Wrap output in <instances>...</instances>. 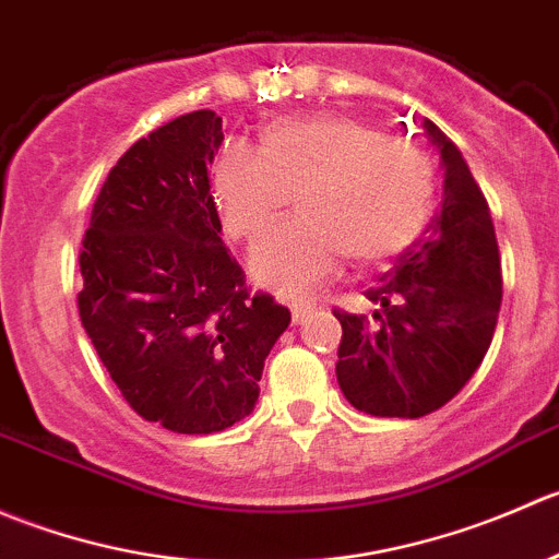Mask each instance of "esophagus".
<instances>
[{"label":"esophagus","mask_w":559,"mask_h":559,"mask_svg":"<svg viewBox=\"0 0 559 559\" xmlns=\"http://www.w3.org/2000/svg\"><path fill=\"white\" fill-rule=\"evenodd\" d=\"M312 312H314V309H312V304H309V301H296V304H290V314H293V323H296V325L307 323L309 314H312Z\"/></svg>","instance_id":"1"}]
</instances>
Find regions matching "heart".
I'll list each match as a JSON object with an SVG mask.
<instances>
[{"label": "heart", "mask_w": 559, "mask_h": 559, "mask_svg": "<svg viewBox=\"0 0 559 559\" xmlns=\"http://www.w3.org/2000/svg\"><path fill=\"white\" fill-rule=\"evenodd\" d=\"M225 230L252 241L298 198L301 217L263 236L250 255L261 285L301 296L334 277L347 252L380 266L411 250L438 201L424 148L350 114L285 116L263 127L261 148L225 146L212 168Z\"/></svg>", "instance_id": "1"}]
</instances>
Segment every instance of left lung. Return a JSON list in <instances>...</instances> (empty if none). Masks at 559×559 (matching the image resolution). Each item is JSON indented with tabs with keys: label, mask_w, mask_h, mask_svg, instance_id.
Returning a JSON list of instances; mask_svg holds the SVG:
<instances>
[{
	"label": "left lung",
	"mask_w": 559,
	"mask_h": 559,
	"mask_svg": "<svg viewBox=\"0 0 559 559\" xmlns=\"http://www.w3.org/2000/svg\"><path fill=\"white\" fill-rule=\"evenodd\" d=\"M443 168V206L421 239L369 287L372 318L342 323L336 383L356 411L421 418L454 400L491 345L502 301L500 250L484 192L456 143L421 121Z\"/></svg>",
	"instance_id": "8db88e82"
}]
</instances>
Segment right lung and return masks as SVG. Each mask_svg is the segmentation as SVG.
Listing matches in <instances>:
<instances>
[{
  "label": "right lung",
  "mask_w": 559,
  "mask_h": 559,
  "mask_svg": "<svg viewBox=\"0 0 559 559\" xmlns=\"http://www.w3.org/2000/svg\"><path fill=\"white\" fill-rule=\"evenodd\" d=\"M223 119L192 110L132 143L110 168L81 250L79 312L127 405L179 435L255 411L287 307L245 287L223 245L209 165Z\"/></svg>",
  "instance_id": "1"
}]
</instances>
